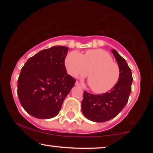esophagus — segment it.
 <instances>
[{
	"mask_svg": "<svg viewBox=\"0 0 153 153\" xmlns=\"http://www.w3.org/2000/svg\"><path fill=\"white\" fill-rule=\"evenodd\" d=\"M75 85H76V86H81V84L78 82V81H76V82L75 83Z\"/></svg>",
	"mask_w": 153,
	"mask_h": 153,
	"instance_id": "obj_1",
	"label": "esophagus"
}]
</instances>
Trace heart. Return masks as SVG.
I'll list each match as a JSON object with an SVG mask.
<instances>
[{
  "label": "heart",
  "mask_w": 153,
  "mask_h": 153,
  "mask_svg": "<svg viewBox=\"0 0 153 153\" xmlns=\"http://www.w3.org/2000/svg\"><path fill=\"white\" fill-rule=\"evenodd\" d=\"M65 65L74 77L88 74V84L94 93H106L116 86L120 76L118 65L113 61L112 56L102 49H91L85 55L77 51L69 53Z\"/></svg>",
  "instance_id": "b5f03b06"
}]
</instances>
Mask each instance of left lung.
Wrapping results in <instances>:
<instances>
[{
    "label": "left lung",
    "mask_w": 153,
    "mask_h": 153,
    "mask_svg": "<svg viewBox=\"0 0 153 153\" xmlns=\"http://www.w3.org/2000/svg\"><path fill=\"white\" fill-rule=\"evenodd\" d=\"M111 52L120 70L118 83L106 93L93 95L86 91L83 93L81 111L85 118L95 123L106 122L116 117L128 102L131 91L132 75L126 60L116 50Z\"/></svg>",
    "instance_id": "8db88e82"
}]
</instances>
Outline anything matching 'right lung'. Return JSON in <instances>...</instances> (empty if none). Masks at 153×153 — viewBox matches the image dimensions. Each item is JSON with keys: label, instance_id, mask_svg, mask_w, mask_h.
Segmentation results:
<instances>
[{"label": "right lung", "instance_id": "1", "mask_svg": "<svg viewBox=\"0 0 153 153\" xmlns=\"http://www.w3.org/2000/svg\"><path fill=\"white\" fill-rule=\"evenodd\" d=\"M68 47L54 46L27 60L18 79L17 94L26 111L35 118L49 119L59 114L76 80L65 66Z\"/></svg>", "mask_w": 153, "mask_h": 153}]
</instances>
